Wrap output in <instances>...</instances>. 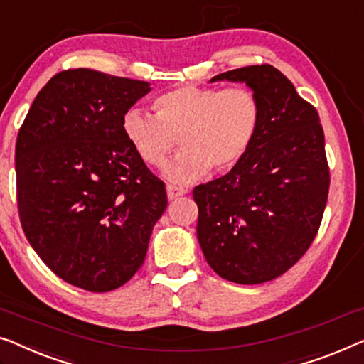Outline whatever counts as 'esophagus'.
<instances>
[{
    "label": "esophagus",
    "mask_w": 364,
    "mask_h": 364,
    "mask_svg": "<svg viewBox=\"0 0 364 364\" xmlns=\"http://www.w3.org/2000/svg\"><path fill=\"white\" fill-rule=\"evenodd\" d=\"M167 198L171 200H176V198H178V197H182V195H186L187 193V188H183V187H177V186H167Z\"/></svg>",
    "instance_id": "34e87169"
}]
</instances>
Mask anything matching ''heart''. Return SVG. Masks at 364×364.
Wrapping results in <instances>:
<instances>
[{
  "instance_id": "heart-1",
  "label": "heart",
  "mask_w": 364,
  "mask_h": 364,
  "mask_svg": "<svg viewBox=\"0 0 364 364\" xmlns=\"http://www.w3.org/2000/svg\"><path fill=\"white\" fill-rule=\"evenodd\" d=\"M157 114L131 108L123 114V133L141 159L162 166L173 147L183 149L164 166L173 183H191L215 166L226 171L250 151L261 123L256 95L245 87L220 90L183 85L154 100Z\"/></svg>"
}]
</instances>
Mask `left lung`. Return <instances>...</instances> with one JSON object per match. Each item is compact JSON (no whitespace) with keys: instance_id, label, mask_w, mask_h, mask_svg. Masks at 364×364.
Returning a JSON list of instances; mask_svg holds the SVG:
<instances>
[{"instance_id":"8db88e82","label":"left lung","mask_w":364,"mask_h":364,"mask_svg":"<svg viewBox=\"0 0 364 364\" xmlns=\"http://www.w3.org/2000/svg\"><path fill=\"white\" fill-rule=\"evenodd\" d=\"M245 82L261 107L246 156L226 176L193 188L197 238L210 267L236 284L272 281L305 255L330 187L317 109L276 67L236 68L210 82Z\"/></svg>"}]
</instances>
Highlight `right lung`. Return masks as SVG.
I'll list each match as a JSON object with an SVG mask.
<instances>
[{"instance_id":"1","label":"right lung","mask_w":364,"mask_h":364,"mask_svg":"<svg viewBox=\"0 0 364 364\" xmlns=\"http://www.w3.org/2000/svg\"><path fill=\"white\" fill-rule=\"evenodd\" d=\"M147 82L90 68L57 73L31 105L16 141V186L24 235L65 282L118 289L143 266L164 182L123 133V114Z\"/></svg>"}]
</instances>
